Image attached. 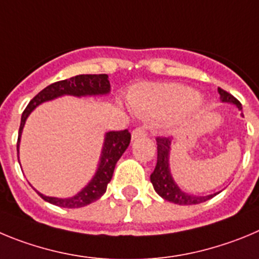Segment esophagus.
<instances>
[{
    "label": "esophagus",
    "mask_w": 259,
    "mask_h": 259,
    "mask_svg": "<svg viewBox=\"0 0 259 259\" xmlns=\"http://www.w3.org/2000/svg\"><path fill=\"white\" fill-rule=\"evenodd\" d=\"M144 135H146V130H144L143 127H137V129L133 130L132 138L138 139V138H142V137H144Z\"/></svg>",
    "instance_id": "34e87169"
}]
</instances>
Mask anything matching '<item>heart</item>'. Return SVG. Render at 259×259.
I'll use <instances>...</instances> for the list:
<instances>
[{"label": "heart", "instance_id": "heart-1", "mask_svg": "<svg viewBox=\"0 0 259 259\" xmlns=\"http://www.w3.org/2000/svg\"><path fill=\"white\" fill-rule=\"evenodd\" d=\"M127 101L139 117L161 118L196 106L197 94L187 86L143 83L129 93Z\"/></svg>", "mask_w": 259, "mask_h": 259}]
</instances>
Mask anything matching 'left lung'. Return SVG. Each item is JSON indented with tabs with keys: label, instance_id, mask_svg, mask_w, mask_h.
<instances>
[{
	"label": "left lung",
	"instance_id": "left-lung-1",
	"mask_svg": "<svg viewBox=\"0 0 259 259\" xmlns=\"http://www.w3.org/2000/svg\"><path fill=\"white\" fill-rule=\"evenodd\" d=\"M218 93L221 95V101L226 102V103L235 104L240 111L243 109L241 103L237 101L234 95H231L226 90L221 89V88H218ZM241 116H244L243 113H241ZM156 142H157V164H156L153 173L151 174V183H152L156 192L162 199L178 205H195L206 201V200L215 196L217 193L208 195V196H196V195H190V193L182 191L178 187V185L174 182L169 169V153L171 141H170V138L158 137Z\"/></svg>",
	"mask_w": 259,
	"mask_h": 259
}]
</instances>
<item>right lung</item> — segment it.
I'll return each instance as SVG.
<instances>
[{"mask_svg":"<svg viewBox=\"0 0 259 259\" xmlns=\"http://www.w3.org/2000/svg\"><path fill=\"white\" fill-rule=\"evenodd\" d=\"M109 92H111V85H109L107 74H78V76H74V77L68 78V80L58 81V82L46 86L45 89L41 90L29 102V104L25 107L24 112H23L22 120H20L19 134H18V143H16L18 155H19L20 137H22L25 121H27L28 116L31 115V112L37 106H39L44 102L53 101V99L62 97V95L86 97V95H104L108 94ZM130 139H132V135L127 132V129L120 130V132L106 133L101 161L98 165L97 173L93 177L92 181L88 183V186H85L73 197L59 199V197L45 196L42 193H39L38 191H37V193L45 201L57 205V206H62V208H82V206L97 201L106 192L107 185L112 179L116 162L122 156V153L126 151Z\"/></svg>","mask_w":259,"mask_h":259,"instance_id":"add662e5","label":"right lung"}]
</instances>
